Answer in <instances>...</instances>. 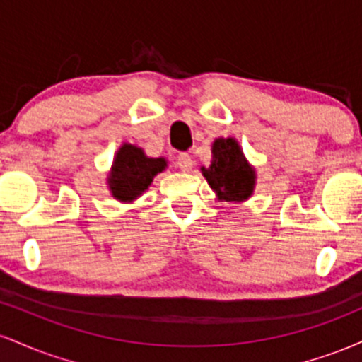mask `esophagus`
Instances as JSON below:
<instances>
[{"mask_svg": "<svg viewBox=\"0 0 362 362\" xmlns=\"http://www.w3.org/2000/svg\"><path fill=\"white\" fill-rule=\"evenodd\" d=\"M177 167L182 170V172H189L192 168V156L189 153H180L177 156Z\"/></svg>", "mask_w": 362, "mask_h": 362, "instance_id": "esophagus-1", "label": "esophagus"}]
</instances>
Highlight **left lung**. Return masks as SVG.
<instances>
[{
  "label": "left lung",
  "mask_w": 362,
  "mask_h": 362,
  "mask_svg": "<svg viewBox=\"0 0 362 362\" xmlns=\"http://www.w3.org/2000/svg\"><path fill=\"white\" fill-rule=\"evenodd\" d=\"M202 175L221 201L240 202L248 199L255 185V173L245 160L242 149L233 138L216 139L213 161L202 167Z\"/></svg>",
  "instance_id": "left-lung-1"
}]
</instances>
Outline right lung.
I'll use <instances>...</instances> for the list:
<instances>
[{"label": "right lung", "mask_w": 362, "mask_h": 362, "mask_svg": "<svg viewBox=\"0 0 362 362\" xmlns=\"http://www.w3.org/2000/svg\"><path fill=\"white\" fill-rule=\"evenodd\" d=\"M165 167L167 161L163 158H148L141 148L124 144L117 151L109 177L112 195L122 202L132 201L148 189L156 173L163 172Z\"/></svg>", "instance_id": "add662e5"}]
</instances>
